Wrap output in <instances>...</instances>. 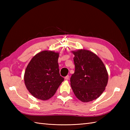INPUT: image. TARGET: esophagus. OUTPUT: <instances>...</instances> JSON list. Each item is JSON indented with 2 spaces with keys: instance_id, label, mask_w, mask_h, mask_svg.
<instances>
[{
  "instance_id": "1",
  "label": "esophagus",
  "mask_w": 130,
  "mask_h": 130,
  "mask_svg": "<svg viewBox=\"0 0 130 130\" xmlns=\"http://www.w3.org/2000/svg\"><path fill=\"white\" fill-rule=\"evenodd\" d=\"M69 79V75H67V76H66L65 77V80H68Z\"/></svg>"
}]
</instances>
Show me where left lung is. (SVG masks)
I'll list each match as a JSON object with an SVG mask.
<instances>
[{"instance_id": "8db88e82", "label": "left lung", "mask_w": 130, "mask_h": 130, "mask_svg": "<svg viewBox=\"0 0 130 130\" xmlns=\"http://www.w3.org/2000/svg\"><path fill=\"white\" fill-rule=\"evenodd\" d=\"M75 72L70 85L76 98L83 102L98 98L104 91L108 74L101 59L93 52L85 49L72 51Z\"/></svg>"}]
</instances>
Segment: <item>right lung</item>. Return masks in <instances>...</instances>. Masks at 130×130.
I'll use <instances>...</instances> for the list:
<instances>
[{
  "mask_svg": "<svg viewBox=\"0 0 130 130\" xmlns=\"http://www.w3.org/2000/svg\"><path fill=\"white\" fill-rule=\"evenodd\" d=\"M59 52L42 51L35 55L27 65L24 84L36 98L42 101L51 98L64 80L59 73Z\"/></svg>",
  "mask_w": 130,
  "mask_h": 130,
  "instance_id": "1",
  "label": "right lung"
}]
</instances>
